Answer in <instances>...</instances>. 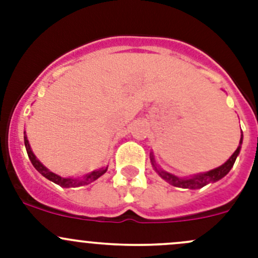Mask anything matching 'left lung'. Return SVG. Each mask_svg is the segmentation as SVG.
<instances>
[{
	"instance_id": "1",
	"label": "left lung",
	"mask_w": 258,
	"mask_h": 258,
	"mask_svg": "<svg viewBox=\"0 0 258 258\" xmlns=\"http://www.w3.org/2000/svg\"><path fill=\"white\" fill-rule=\"evenodd\" d=\"M242 135H241V140H240V145H238L237 150L233 152V155L226 161L223 165H221L220 167L213 168V170L209 171V172L205 173H199V175H194L191 177H177V176L172 175V173H168L166 171L161 170V168L157 167L156 165V161L153 158V155H151V162H152L153 168L156 170V172L161 176L165 181H167L168 183L172 184L175 187H179V188H189V189H196V188H201V187L206 186V184L211 183V182H216L218 179H221L222 177H225L228 172H230L231 168L233 167V163H235L236 158H237L238 153L241 151V145H242Z\"/></svg>"
}]
</instances>
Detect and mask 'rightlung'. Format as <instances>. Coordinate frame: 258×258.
I'll list each match as a JSON object with an SVG mask.
<instances>
[{
    "label": "right lung",
    "mask_w": 258,
    "mask_h": 258,
    "mask_svg": "<svg viewBox=\"0 0 258 258\" xmlns=\"http://www.w3.org/2000/svg\"><path fill=\"white\" fill-rule=\"evenodd\" d=\"M25 146H26V151H27V155H28V158H30L31 163L33 165V167L36 168V170L38 171V172L41 173V175L43 176V177H46L49 181L54 182L56 184H58V186L61 187H64V188H69V187H79V186H85V184H88L91 183V182L96 181L98 177H101V176L103 175V173L107 171V167L105 168H100V170H96V171H92L91 173H87L86 176H83L82 178H71V177H61V176L56 175V173L51 172V171L48 170L47 167H45V166L42 165V163L40 162V161L36 158V156L33 155L32 150H31L30 147V144H28V140H27V136L25 135Z\"/></svg>",
    "instance_id": "add662e5"
}]
</instances>
